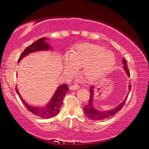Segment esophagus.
Returning <instances> with one entry per match:
<instances>
[{
  "label": "esophagus",
  "instance_id": "34e87169",
  "mask_svg": "<svg viewBox=\"0 0 149 149\" xmlns=\"http://www.w3.org/2000/svg\"><path fill=\"white\" fill-rule=\"evenodd\" d=\"M70 89H72V90H76V89H79V85L76 83V84L71 85V86L70 87Z\"/></svg>",
  "mask_w": 149,
  "mask_h": 149
}]
</instances>
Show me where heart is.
<instances>
[{"label":"heart","instance_id":"obj_1","mask_svg":"<svg viewBox=\"0 0 149 149\" xmlns=\"http://www.w3.org/2000/svg\"><path fill=\"white\" fill-rule=\"evenodd\" d=\"M115 56L102 46L91 43L77 45L64 60V69L73 73L82 68L81 74L88 81H94L107 72L115 64Z\"/></svg>","mask_w":149,"mask_h":149}]
</instances>
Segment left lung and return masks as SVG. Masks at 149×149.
<instances>
[{"mask_svg":"<svg viewBox=\"0 0 149 149\" xmlns=\"http://www.w3.org/2000/svg\"><path fill=\"white\" fill-rule=\"evenodd\" d=\"M123 68L124 70H125V72H127V75L129 77H130V70L128 69V67L127 66V62L125 59H123ZM130 90L131 89V85H130ZM89 91H90V96H89V102L87 105H85L84 108H83V110H84V112L87 117H88L89 119H92V120H95V121H97V120H102V119H104L106 118L110 117L111 116H113L119 112L120 110L122 109V108L125 104V100L127 98V96L125 97V99L124 100V101L122 102L121 104H119L117 107L115 108V109L111 110V111H97V110H95L94 108L93 107V86H91L90 87V89H89Z\"/></svg>","mask_w":149,"mask_h":149,"instance_id":"8db88e82","label":"left lung"}]
</instances>
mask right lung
<instances>
[{
    "label": "right lung",
    "instance_id": "add662e5",
    "mask_svg": "<svg viewBox=\"0 0 149 149\" xmlns=\"http://www.w3.org/2000/svg\"><path fill=\"white\" fill-rule=\"evenodd\" d=\"M46 39L45 37L41 38L40 39H38L35 41L33 43L30 45L28 47H27L23 52L22 53V54L20 55L19 58L18 59V62L22 60L24 57L27 56L32 52H35L37 51H41V50H46L49 49L51 48L50 46L49 45L47 42H45V40ZM16 92L20 98L22 100L21 97V95H19V92L17 88H15ZM68 87L67 84H63L62 85H60V87H58V88L57 89V90L55 93L54 96H53L52 99L51 100L49 103L48 104H47L45 107H42L40 108L38 107H32L31 106H29L23 100V104L25 106L26 109L28 111L31 112L32 113H33L34 115H37L38 117H40L42 118H52L54 117V116H56L59 112H60V109L61 106L62 105L63 100L66 95V93L68 92Z\"/></svg>",
    "mask_w": 149,
    "mask_h": 149
}]
</instances>
